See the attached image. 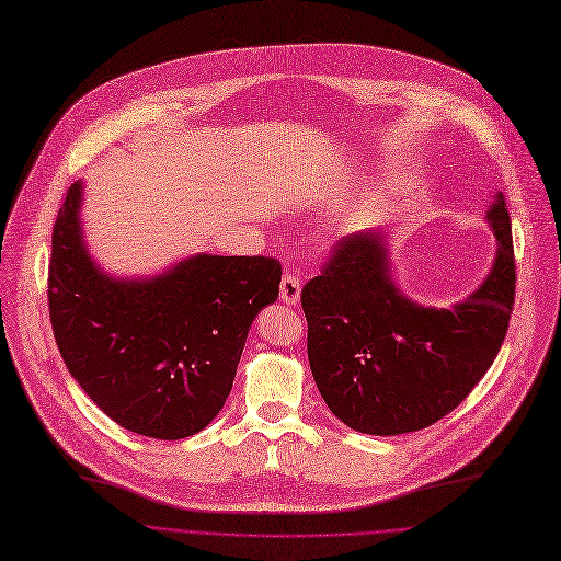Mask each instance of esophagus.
<instances>
[{
    "label": "esophagus",
    "mask_w": 561,
    "mask_h": 561,
    "mask_svg": "<svg viewBox=\"0 0 561 561\" xmlns=\"http://www.w3.org/2000/svg\"><path fill=\"white\" fill-rule=\"evenodd\" d=\"M279 295H282V301L288 304V307H295V304H299V295H301V282H299V277L286 273V275L282 277Z\"/></svg>",
    "instance_id": "esophagus-1"
}]
</instances>
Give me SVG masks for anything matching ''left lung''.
<instances>
[{"label":"left lung","mask_w":561,"mask_h":561,"mask_svg":"<svg viewBox=\"0 0 561 561\" xmlns=\"http://www.w3.org/2000/svg\"><path fill=\"white\" fill-rule=\"evenodd\" d=\"M496 252L488 277L449 309L407 297L391 273L389 232L346 234L301 290L309 363L333 416L355 432L396 436L461 404L505 340L515 304L513 228L503 192L485 210Z\"/></svg>","instance_id":"8db88e82"}]
</instances>
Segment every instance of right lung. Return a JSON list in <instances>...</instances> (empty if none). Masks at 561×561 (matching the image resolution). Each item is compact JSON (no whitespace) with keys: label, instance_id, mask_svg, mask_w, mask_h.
<instances>
[{"label":"right lung","instance_id":"obj_1","mask_svg":"<svg viewBox=\"0 0 561 561\" xmlns=\"http://www.w3.org/2000/svg\"><path fill=\"white\" fill-rule=\"evenodd\" d=\"M76 181L50 237L48 313L62 360L121 427L161 440L208 427L232 389L252 320L279 295L266 257L198 252L149 277L91 257Z\"/></svg>","mask_w":561,"mask_h":561}]
</instances>
